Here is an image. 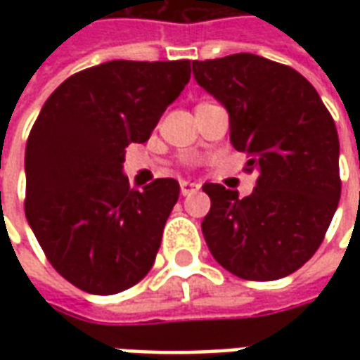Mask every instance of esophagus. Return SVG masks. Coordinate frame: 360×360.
I'll return each instance as SVG.
<instances>
[{
	"label": "esophagus",
	"mask_w": 360,
	"mask_h": 360,
	"mask_svg": "<svg viewBox=\"0 0 360 360\" xmlns=\"http://www.w3.org/2000/svg\"><path fill=\"white\" fill-rule=\"evenodd\" d=\"M200 188L198 183H191V181H183L181 183V195L183 196H188V195H195L196 191Z\"/></svg>",
	"instance_id": "esophagus-1"
}]
</instances>
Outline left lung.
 Segmentation results:
<instances>
[{"instance_id":"left-lung-1","label":"left lung","mask_w":360,"mask_h":360,"mask_svg":"<svg viewBox=\"0 0 360 360\" xmlns=\"http://www.w3.org/2000/svg\"><path fill=\"white\" fill-rule=\"evenodd\" d=\"M196 82L229 111V139L257 172L249 196L206 183L202 233L212 257L243 279L299 270L324 241L341 196L340 139L301 73L255 53L195 61Z\"/></svg>"}]
</instances>
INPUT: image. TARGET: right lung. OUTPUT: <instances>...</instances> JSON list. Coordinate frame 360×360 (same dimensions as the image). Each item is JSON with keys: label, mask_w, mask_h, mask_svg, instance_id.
<instances>
[{"label": "right lung", "mask_w": 360, "mask_h": 360, "mask_svg": "<svg viewBox=\"0 0 360 360\" xmlns=\"http://www.w3.org/2000/svg\"><path fill=\"white\" fill-rule=\"evenodd\" d=\"M188 79V59L89 67L51 92L30 129L28 226L50 264L86 293L125 291L154 264L179 183L136 191L121 169L127 146L148 141Z\"/></svg>", "instance_id": "1"}]
</instances>
